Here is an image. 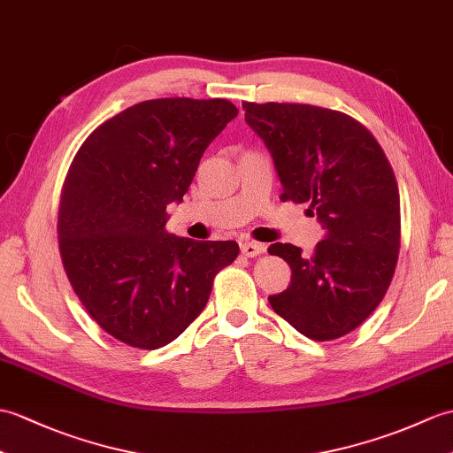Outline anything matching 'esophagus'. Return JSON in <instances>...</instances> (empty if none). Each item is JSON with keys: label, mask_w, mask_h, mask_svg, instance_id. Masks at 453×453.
<instances>
[{"label": "esophagus", "mask_w": 453, "mask_h": 453, "mask_svg": "<svg viewBox=\"0 0 453 453\" xmlns=\"http://www.w3.org/2000/svg\"><path fill=\"white\" fill-rule=\"evenodd\" d=\"M265 245L262 243H255V241H243V243H241V252H243L245 257H249V258H252V257H257V255H262V252H265Z\"/></svg>", "instance_id": "1"}]
</instances>
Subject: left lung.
<instances>
[{
  "label": "left lung",
  "instance_id": "left-lung-1",
  "mask_svg": "<svg viewBox=\"0 0 453 453\" xmlns=\"http://www.w3.org/2000/svg\"><path fill=\"white\" fill-rule=\"evenodd\" d=\"M243 110L274 160L283 201L307 203L324 229L311 257L270 245L291 283L268 301L307 338H342L369 319L394 278L402 224L392 165L369 129L342 111L278 102Z\"/></svg>",
  "mask_w": 453,
  "mask_h": 453
}]
</instances>
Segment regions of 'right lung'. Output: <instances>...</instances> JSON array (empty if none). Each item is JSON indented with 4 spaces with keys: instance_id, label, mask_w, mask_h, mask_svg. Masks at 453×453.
Listing matches in <instances>:
<instances>
[{
    "instance_id": "1",
    "label": "right lung",
    "mask_w": 453,
    "mask_h": 453,
    "mask_svg": "<svg viewBox=\"0 0 453 453\" xmlns=\"http://www.w3.org/2000/svg\"><path fill=\"white\" fill-rule=\"evenodd\" d=\"M239 111L191 98L146 100L113 115L73 157L59 201L63 266L84 309L115 340L157 349L206 307L235 241L167 234L198 162Z\"/></svg>"
}]
</instances>
